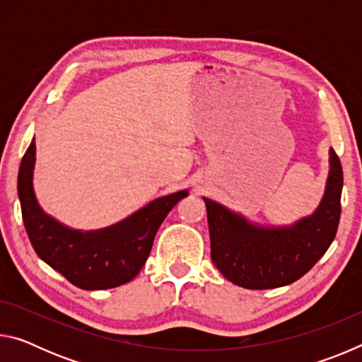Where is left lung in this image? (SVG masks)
<instances>
[{
	"label": "left lung",
	"mask_w": 362,
	"mask_h": 362,
	"mask_svg": "<svg viewBox=\"0 0 362 362\" xmlns=\"http://www.w3.org/2000/svg\"><path fill=\"white\" fill-rule=\"evenodd\" d=\"M343 170L329 151L326 192L317 209L287 226H262L241 214L203 198L214 265L244 289H274L308 273L332 244L340 220Z\"/></svg>",
	"instance_id": "8db88e82"
}]
</instances>
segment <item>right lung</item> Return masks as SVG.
Here are the masks:
<instances>
[{
  "label": "right lung",
  "mask_w": 362,
  "mask_h": 362,
  "mask_svg": "<svg viewBox=\"0 0 362 362\" xmlns=\"http://www.w3.org/2000/svg\"><path fill=\"white\" fill-rule=\"evenodd\" d=\"M35 139L22 158L17 192L30 243L42 262L84 291L129 283L148 259L156 231L187 189L163 196L121 222L94 231L73 230L41 209L33 192Z\"/></svg>",
  "instance_id": "1"
}]
</instances>
